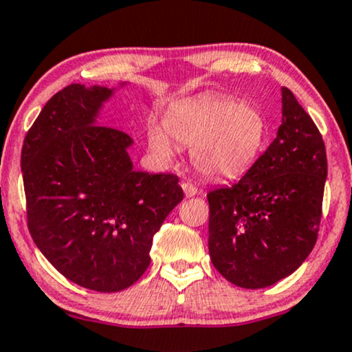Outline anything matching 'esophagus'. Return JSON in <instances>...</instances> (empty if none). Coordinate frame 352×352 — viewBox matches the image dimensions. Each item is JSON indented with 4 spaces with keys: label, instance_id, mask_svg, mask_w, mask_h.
<instances>
[{
    "label": "esophagus",
    "instance_id": "esophagus-1",
    "mask_svg": "<svg viewBox=\"0 0 352 352\" xmlns=\"http://www.w3.org/2000/svg\"><path fill=\"white\" fill-rule=\"evenodd\" d=\"M182 188L185 191V197H195V195L198 193V188L195 186L193 184H190V182H184L182 184Z\"/></svg>",
    "mask_w": 352,
    "mask_h": 352
}]
</instances>
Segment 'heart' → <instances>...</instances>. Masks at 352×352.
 <instances>
[{
	"mask_svg": "<svg viewBox=\"0 0 352 352\" xmlns=\"http://www.w3.org/2000/svg\"><path fill=\"white\" fill-rule=\"evenodd\" d=\"M177 143L191 148V162L204 177L229 180L243 175L256 161L266 138L263 113L250 104L214 96L180 107L167 118ZM149 146L172 154L170 138L157 124L149 128Z\"/></svg>",
	"mask_w": 352,
	"mask_h": 352,
	"instance_id": "obj_1",
	"label": "heart"
}]
</instances>
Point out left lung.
<instances>
[{
  "label": "left lung",
  "mask_w": 352,
  "mask_h": 352,
  "mask_svg": "<svg viewBox=\"0 0 352 352\" xmlns=\"http://www.w3.org/2000/svg\"><path fill=\"white\" fill-rule=\"evenodd\" d=\"M327 170L317 124L283 87V123L273 143L237 184L208 193L214 268L245 289L294 273L317 242Z\"/></svg>",
  "instance_id": "8db88e82"
}]
</instances>
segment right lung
I'll return each mask as SVG.
<instances>
[{"mask_svg":"<svg viewBox=\"0 0 352 352\" xmlns=\"http://www.w3.org/2000/svg\"><path fill=\"white\" fill-rule=\"evenodd\" d=\"M107 87L69 84L25 135L21 170L35 245L69 281L118 292L151 263L153 235L184 199L179 177L133 170L122 130L96 124Z\"/></svg>","mask_w":352,"mask_h":352,"instance_id":"obj_1","label":"right lung"}]
</instances>
